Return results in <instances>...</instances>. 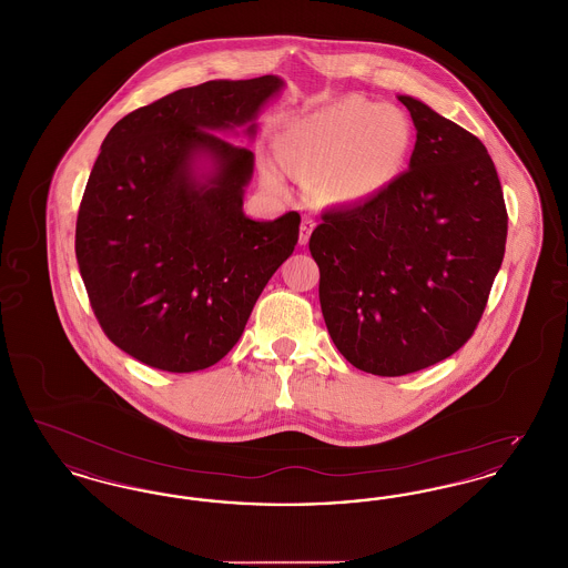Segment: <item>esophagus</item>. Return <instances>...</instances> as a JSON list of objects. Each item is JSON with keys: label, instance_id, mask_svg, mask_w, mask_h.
Wrapping results in <instances>:
<instances>
[{"label": "esophagus", "instance_id": "esophagus-1", "mask_svg": "<svg viewBox=\"0 0 568 568\" xmlns=\"http://www.w3.org/2000/svg\"><path fill=\"white\" fill-rule=\"evenodd\" d=\"M315 225H317L315 219H304V221H302V225H300V244L308 243V239H311Z\"/></svg>", "mask_w": 568, "mask_h": 568}]
</instances>
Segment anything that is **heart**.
I'll return each mask as SVG.
<instances>
[{"instance_id":"obj_1","label":"heart","mask_w":568,"mask_h":568,"mask_svg":"<svg viewBox=\"0 0 568 568\" xmlns=\"http://www.w3.org/2000/svg\"><path fill=\"white\" fill-rule=\"evenodd\" d=\"M406 146L408 125L398 110L352 95L292 121L281 138V158L324 202L353 204L398 174ZM264 176L272 190L285 187L276 163H266Z\"/></svg>"}]
</instances>
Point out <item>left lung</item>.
<instances>
[{"label": "left lung", "instance_id": "8db88e82", "mask_svg": "<svg viewBox=\"0 0 568 568\" xmlns=\"http://www.w3.org/2000/svg\"><path fill=\"white\" fill-rule=\"evenodd\" d=\"M398 100L417 130L408 170L359 204L324 211L308 241L336 349L378 377L417 373L464 347L509 223L484 142L415 98Z\"/></svg>", "mask_w": 568, "mask_h": 568}]
</instances>
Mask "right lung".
<instances>
[{
	"label": "right lung",
	"mask_w": 568,
	"mask_h": 568,
	"mask_svg": "<svg viewBox=\"0 0 568 568\" xmlns=\"http://www.w3.org/2000/svg\"><path fill=\"white\" fill-rule=\"evenodd\" d=\"M281 84L268 74L179 89L104 138L82 193L77 260L104 334L151 368L195 373L225 357L294 253L300 215L246 219L253 153L215 134L251 123ZM200 152L217 163L206 184L190 174Z\"/></svg>",
	"instance_id": "1"
}]
</instances>
